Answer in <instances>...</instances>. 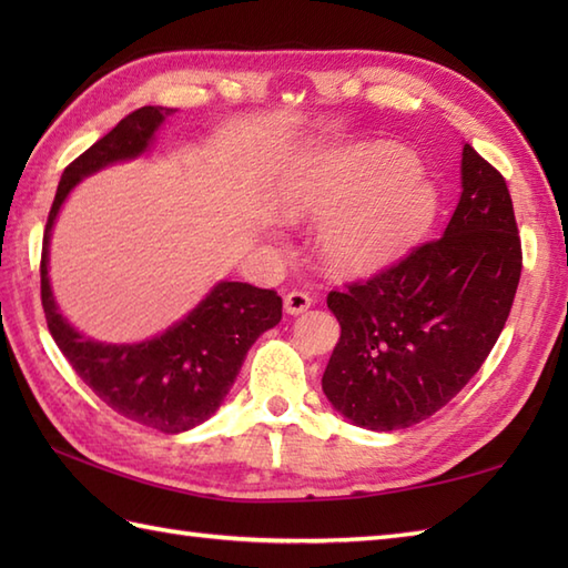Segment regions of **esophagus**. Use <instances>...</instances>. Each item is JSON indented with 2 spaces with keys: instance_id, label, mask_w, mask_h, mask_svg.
<instances>
[{
  "instance_id": "1",
  "label": "esophagus",
  "mask_w": 568,
  "mask_h": 568,
  "mask_svg": "<svg viewBox=\"0 0 568 568\" xmlns=\"http://www.w3.org/2000/svg\"><path fill=\"white\" fill-rule=\"evenodd\" d=\"M312 305V297L303 291H293L285 295V312L287 315H303V312H307Z\"/></svg>"
}]
</instances>
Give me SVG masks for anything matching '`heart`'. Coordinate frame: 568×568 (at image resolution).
<instances>
[{"instance_id":"obj_1","label":"heart","mask_w":568,"mask_h":568,"mask_svg":"<svg viewBox=\"0 0 568 568\" xmlns=\"http://www.w3.org/2000/svg\"><path fill=\"white\" fill-rule=\"evenodd\" d=\"M291 220H327L320 251L336 273H376L429 232L439 192L409 153L385 146L322 151L285 180Z\"/></svg>"}]
</instances>
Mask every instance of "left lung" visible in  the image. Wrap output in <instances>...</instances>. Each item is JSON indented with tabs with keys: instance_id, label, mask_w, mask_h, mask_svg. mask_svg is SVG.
I'll return each mask as SVG.
<instances>
[{
	"instance_id": "8db88e82",
	"label": "left lung",
	"mask_w": 568,
	"mask_h": 568,
	"mask_svg": "<svg viewBox=\"0 0 568 568\" xmlns=\"http://www.w3.org/2000/svg\"><path fill=\"white\" fill-rule=\"evenodd\" d=\"M520 273L505 178L464 143L462 197L444 236L366 283L329 293L342 327L322 376L332 407L373 432L437 413L496 346Z\"/></svg>"
}]
</instances>
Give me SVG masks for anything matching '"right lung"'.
<instances>
[{"label": "right lung", "instance_id": "1", "mask_svg": "<svg viewBox=\"0 0 568 568\" xmlns=\"http://www.w3.org/2000/svg\"><path fill=\"white\" fill-rule=\"evenodd\" d=\"M171 114L175 110L168 106H141L65 168L48 212L41 253V303L60 352L104 405L163 434L187 432L220 409L253 342L281 322V295L222 281L165 332L139 344H106L80 334L60 315L48 277V248L72 187L106 165L146 153Z\"/></svg>", "mask_w": 568, "mask_h": 568}]
</instances>
